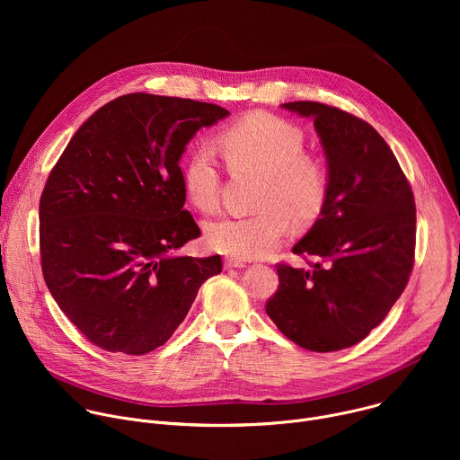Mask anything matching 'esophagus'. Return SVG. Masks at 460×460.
I'll return each instance as SVG.
<instances>
[{
  "label": "esophagus",
  "mask_w": 460,
  "mask_h": 460,
  "mask_svg": "<svg viewBox=\"0 0 460 460\" xmlns=\"http://www.w3.org/2000/svg\"><path fill=\"white\" fill-rule=\"evenodd\" d=\"M224 266H226V270H233V268H236V270H242V268H245L247 264H245V261L238 260V258H226Z\"/></svg>",
  "instance_id": "34e87169"
}]
</instances>
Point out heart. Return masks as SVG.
<instances>
[{
	"instance_id": "heart-1",
	"label": "heart",
	"mask_w": 460,
	"mask_h": 460,
	"mask_svg": "<svg viewBox=\"0 0 460 460\" xmlns=\"http://www.w3.org/2000/svg\"><path fill=\"white\" fill-rule=\"evenodd\" d=\"M220 146L231 167L260 172L264 181L256 200L260 211L208 224L206 242L213 251L238 260L264 258L288 236L291 220L304 227L322 215L330 176L320 158L304 151L302 128L275 114L252 112L222 130ZM181 178L196 209L218 208L220 171L209 147L189 153Z\"/></svg>"
}]
</instances>
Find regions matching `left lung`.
<instances>
[{"label":"left lung","instance_id":"1","mask_svg":"<svg viewBox=\"0 0 460 460\" xmlns=\"http://www.w3.org/2000/svg\"><path fill=\"white\" fill-rule=\"evenodd\" d=\"M284 109L313 118L330 192L293 247L311 270L279 264L266 311L296 346L327 353L364 341L402 295L415 258V199L389 146L364 119L318 102Z\"/></svg>","mask_w":460,"mask_h":460}]
</instances>
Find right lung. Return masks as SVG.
<instances>
[{"mask_svg": "<svg viewBox=\"0 0 460 460\" xmlns=\"http://www.w3.org/2000/svg\"><path fill=\"white\" fill-rule=\"evenodd\" d=\"M229 111L133 93L100 107L71 138L40 199L45 284L94 346L146 355L183 322L220 254L174 256L200 236L183 209L180 158Z\"/></svg>", "mask_w": 460, "mask_h": 460, "instance_id": "add662e5", "label": "right lung"}]
</instances>
